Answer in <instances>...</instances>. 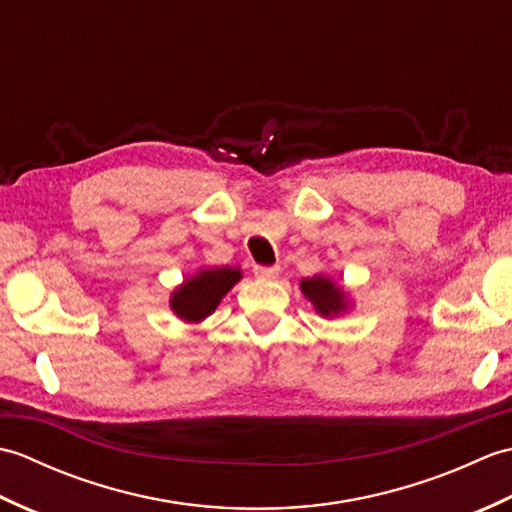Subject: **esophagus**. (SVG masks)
Here are the masks:
<instances>
[{
    "instance_id": "obj_1",
    "label": "esophagus",
    "mask_w": 512,
    "mask_h": 512,
    "mask_svg": "<svg viewBox=\"0 0 512 512\" xmlns=\"http://www.w3.org/2000/svg\"><path fill=\"white\" fill-rule=\"evenodd\" d=\"M279 275V266H255V277L275 279Z\"/></svg>"
}]
</instances>
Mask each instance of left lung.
I'll return each mask as SVG.
<instances>
[{
    "label": "left lung",
    "instance_id": "left-lung-1",
    "mask_svg": "<svg viewBox=\"0 0 512 512\" xmlns=\"http://www.w3.org/2000/svg\"><path fill=\"white\" fill-rule=\"evenodd\" d=\"M301 292L310 299V303L321 317H339L347 310V295L341 286H336L330 277H306L301 279Z\"/></svg>",
    "mask_w": 512,
    "mask_h": 512
}]
</instances>
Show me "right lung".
Masks as SVG:
<instances>
[{
  "label": "right lung",
  "instance_id": "obj_1",
  "mask_svg": "<svg viewBox=\"0 0 512 512\" xmlns=\"http://www.w3.org/2000/svg\"><path fill=\"white\" fill-rule=\"evenodd\" d=\"M239 279H242L239 268H202L171 292L169 306L182 321L200 323L215 312L222 297Z\"/></svg>",
  "mask_w": 512,
  "mask_h": 512
}]
</instances>
